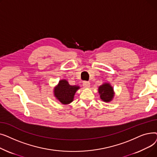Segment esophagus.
<instances>
[{"instance_id":"34e87169","label":"esophagus","mask_w":157,"mask_h":157,"mask_svg":"<svg viewBox=\"0 0 157 157\" xmlns=\"http://www.w3.org/2000/svg\"><path fill=\"white\" fill-rule=\"evenodd\" d=\"M83 85L85 88H90V83L88 81H84Z\"/></svg>"}]
</instances>
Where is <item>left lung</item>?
<instances>
[{
	"label": "left lung",
	"mask_w": 157,
	"mask_h": 157,
	"mask_svg": "<svg viewBox=\"0 0 157 157\" xmlns=\"http://www.w3.org/2000/svg\"><path fill=\"white\" fill-rule=\"evenodd\" d=\"M98 92L101 99L105 102H111L114 97L113 87L109 83H104L98 86Z\"/></svg>",
	"instance_id": "8db88e82"
}]
</instances>
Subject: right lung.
<instances>
[{"label": "right lung", "instance_id": "right-lung-1", "mask_svg": "<svg viewBox=\"0 0 157 157\" xmlns=\"http://www.w3.org/2000/svg\"><path fill=\"white\" fill-rule=\"evenodd\" d=\"M79 88V86L71 85L66 79H61L55 87L53 94L57 101L62 104L67 105L73 101L74 95Z\"/></svg>", "mask_w": 157, "mask_h": 157}]
</instances>
